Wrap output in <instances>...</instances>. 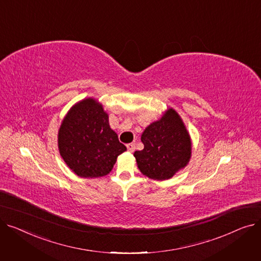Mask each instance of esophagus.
Instances as JSON below:
<instances>
[{
    "label": "esophagus",
    "instance_id": "1",
    "mask_svg": "<svg viewBox=\"0 0 261 261\" xmlns=\"http://www.w3.org/2000/svg\"><path fill=\"white\" fill-rule=\"evenodd\" d=\"M127 148H128V151H129V152H133L134 150H135V144H134V143L127 144Z\"/></svg>",
    "mask_w": 261,
    "mask_h": 261
}]
</instances>
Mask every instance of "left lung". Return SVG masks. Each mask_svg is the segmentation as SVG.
Here are the masks:
<instances>
[{"mask_svg": "<svg viewBox=\"0 0 261 261\" xmlns=\"http://www.w3.org/2000/svg\"><path fill=\"white\" fill-rule=\"evenodd\" d=\"M144 149L135 151L138 167L150 179L164 181L183 169L191 156V141L180 115L168 109L150 123L141 138Z\"/></svg>", "mask_w": 261, "mask_h": 261, "instance_id": "left-lung-1", "label": "left lung"}]
</instances>
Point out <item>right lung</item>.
<instances>
[{"mask_svg":"<svg viewBox=\"0 0 261 261\" xmlns=\"http://www.w3.org/2000/svg\"><path fill=\"white\" fill-rule=\"evenodd\" d=\"M58 148L66 165L81 177H99L112 170L127 148L110 128L102 105L86 98L71 108L58 132Z\"/></svg>","mask_w":261,"mask_h":261,"instance_id":"add662e5","label":"right lung"}]
</instances>
